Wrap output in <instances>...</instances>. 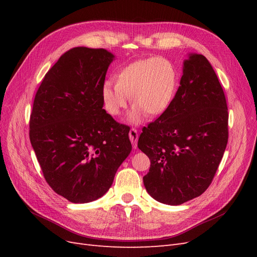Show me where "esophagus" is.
Returning <instances> with one entry per match:
<instances>
[{"label":"esophagus","mask_w":257,"mask_h":257,"mask_svg":"<svg viewBox=\"0 0 257 257\" xmlns=\"http://www.w3.org/2000/svg\"><path fill=\"white\" fill-rule=\"evenodd\" d=\"M128 136H130V139L132 142V145H133V147L137 148V142H138V133H137V130L136 128H131L130 130V133H128Z\"/></svg>","instance_id":"34e87169"}]
</instances>
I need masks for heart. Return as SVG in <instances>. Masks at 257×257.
Masks as SVG:
<instances>
[{
    "mask_svg": "<svg viewBox=\"0 0 257 257\" xmlns=\"http://www.w3.org/2000/svg\"><path fill=\"white\" fill-rule=\"evenodd\" d=\"M177 74L166 59L150 58L134 62L116 76V84L106 81L102 95L106 110L118 115L127 106L128 96L134 105L131 121L142 122L148 113L159 115L164 112L174 96Z\"/></svg>",
    "mask_w": 257,
    "mask_h": 257,
    "instance_id": "b5f03b06",
    "label": "heart"
}]
</instances>
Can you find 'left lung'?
Masks as SVG:
<instances>
[{"mask_svg": "<svg viewBox=\"0 0 257 257\" xmlns=\"http://www.w3.org/2000/svg\"><path fill=\"white\" fill-rule=\"evenodd\" d=\"M228 141L226 98L203 54L191 53L176 95L159 118L143 128L138 148L151 165L147 192L177 206L201 195L211 184Z\"/></svg>", "mask_w": 257, "mask_h": 257, "instance_id": "8db88e82", "label": "left lung"}]
</instances>
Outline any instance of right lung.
<instances>
[{"mask_svg":"<svg viewBox=\"0 0 257 257\" xmlns=\"http://www.w3.org/2000/svg\"><path fill=\"white\" fill-rule=\"evenodd\" d=\"M114 56L75 47L62 54L38 88L30 141L50 188L84 204L109 190L132 150L130 127L103 109V84Z\"/></svg>","mask_w":257,"mask_h":257,"instance_id":"1","label":"right lung"}]
</instances>
